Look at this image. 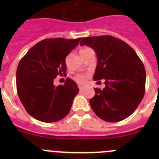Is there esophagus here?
<instances>
[{
    "instance_id": "1",
    "label": "esophagus",
    "mask_w": 159,
    "mask_h": 159,
    "mask_svg": "<svg viewBox=\"0 0 159 159\" xmlns=\"http://www.w3.org/2000/svg\"><path fill=\"white\" fill-rule=\"evenodd\" d=\"M78 88H79L80 91H84V90H85V88L83 87V86H79Z\"/></svg>"
}]
</instances>
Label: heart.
I'll list each match as a JSON object with an SVG mask.
<instances>
[{
  "label": "heart",
  "mask_w": 159,
  "mask_h": 159,
  "mask_svg": "<svg viewBox=\"0 0 159 159\" xmlns=\"http://www.w3.org/2000/svg\"><path fill=\"white\" fill-rule=\"evenodd\" d=\"M90 48H84L81 51H85V50H89ZM89 78V75H77L76 78H75V80H76L77 82H78L81 84H85L87 83L88 79Z\"/></svg>",
  "instance_id": "obj_1"
}]
</instances>
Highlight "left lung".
Here are the masks:
<instances>
[{
  "instance_id": "1",
  "label": "left lung",
  "mask_w": 159,
  "mask_h": 159,
  "mask_svg": "<svg viewBox=\"0 0 159 159\" xmlns=\"http://www.w3.org/2000/svg\"><path fill=\"white\" fill-rule=\"evenodd\" d=\"M80 44L91 48L97 56L93 80L105 81V87L94 89L90 99L92 110L108 122L125 119L145 94L146 74L142 61L127 43L108 35L84 38Z\"/></svg>"
}]
</instances>
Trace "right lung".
I'll list each match as a JSON object with an SVG mask.
<instances>
[{"label":"right lung","mask_w":159,"mask_h":159,"mask_svg":"<svg viewBox=\"0 0 159 159\" xmlns=\"http://www.w3.org/2000/svg\"><path fill=\"white\" fill-rule=\"evenodd\" d=\"M80 40L81 38L43 40L19 62L16 73L17 94L25 110L35 119L54 122L69 113L79 91L78 85L68 78L64 85L55 86L54 79L65 74V57Z\"/></svg>","instance_id":"obj_1"}]
</instances>
